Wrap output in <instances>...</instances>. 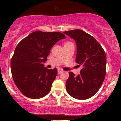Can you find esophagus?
<instances>
[{"mask_svg": "<svg viewBox=\"0 0 121 121\" xmlns=\"http://www.w3.org/2000/svg\"><path fill=\"white\" fill-rule=\"evenodd\" d=\"M62 69H58V74H60V73H61L62 72Z\"/></svg>", "mask_w": 121, "mask_h": 121, "instance_id": "obj_1", "label": "esophagus"}]
</instances>
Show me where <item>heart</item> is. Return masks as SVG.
I'll return each mask as SVG.
<instances>
[{"label": "heart", "instance_id": "1", "mask_svg": "<svg viewBox=\"0 0 121 121\" xmlns=\"http://www.w3.org/2000/svg\"><path fill=\"white\" fill-rule=\"evenodd\" d=\"M70 43H73L70 42H66V43H65V44H70Z\"/></svg>", "mask_w": 121, "mask_h": 121}]
</instances>
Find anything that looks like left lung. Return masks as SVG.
Returning <instances> with one entry per match:
<instances>
[{"label":"left lung","instance_id":"8db88e82","mask_svg":"<svg viewBox=\"0 0 121 121\" xmlns=\"http://www.w3.org/2000/svg\"><path fill=\"white\" fill-rule=\"evenodd\" d=\"M75 41V62L82 66L80 74L69 72L66 89L69 95L78 100H86L95 95L103 83L106 73V57L99 43L81 30L64 32Z\"/></svg>","mask_w":121,"mask_h":121}]
</instances>
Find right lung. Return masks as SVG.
Masks as SVG:
<instances>
[{
    "instance_id": "right-lung-1",
    "label": "right lung",
    "mask_w": 121,
    "mask_h": 121,
    "mask_svg": "<svg viewBox=\"0 0 121 121\" xmlns=\"http://www.w3.org/2000/svg\"><path fill=\"white\" fill-rule=\"evenodd\" d=\"M65 39L59 32L37 31L16 46L11 59V74L16 86L25 96L39 99L50 91L57 69H47L43 63L53 46Z\"/></svg>"
}]
</instances>
